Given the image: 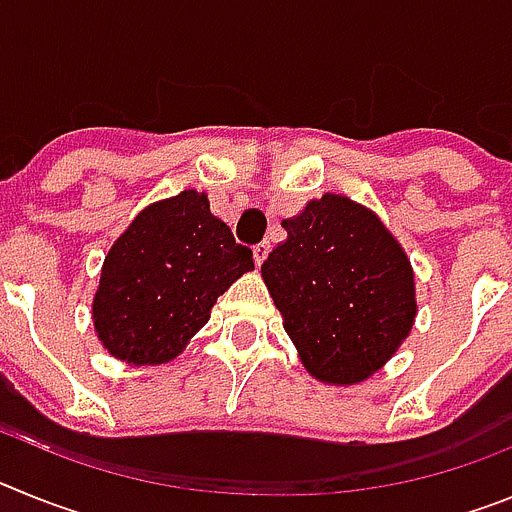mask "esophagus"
<instances>
[{"label":"esophagus","instance_id":"esophagus-1","mask_svg":"<svg viewBox=\"0 0 512 512\" xmlns=\"http://www.w3.org/2000/svg\"><path fill=\"white\" fill-rule=\"evenodd\" d=\"M269 251H271L269 241H261V243H256V246H253V261H256V266L264 264L266 256H269Z\"/></svg>","mask_w":512,"mask_h":512}]
</instances>
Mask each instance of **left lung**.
Segmentation results:
<instances>
[{"instance_id": "left-lung-1", "label": "left lung", "mask_w": 512, "mask_h": 512, "mask_svg": "<svg viewBox=\"0 0 512 512\" xmlns=\"http://www.w3.org/2000/svg\"><path fill=\"white\" fill-rule=\"evenodd\" d=\"M287 241L261 264L307 372L356 384L390 359L415 320L413 269L372 210L323 194L284 220Z\"/></svg>"}]
</instances>
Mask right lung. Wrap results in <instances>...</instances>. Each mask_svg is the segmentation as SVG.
Returning a JSON list of instances; mask_svg holds the SVG:
<instances>
[{"mask_svg": "<svg viewBox=\"0 0 512 512\" xmlns=\"http://www.w3.org/2000/svg\"><path fill=\"white\" fill-rule=\"evenodd\" d=\"M251 269V248L212 215L207 194L184 189L156 202L104 259L92 305L99 341L128 364H166L210 320L217 297Z\"/></svg>", "mask_w": 512, "mask_h": 512, "instance_id": "obj_1", "label": "right lung"}]
</instances>
